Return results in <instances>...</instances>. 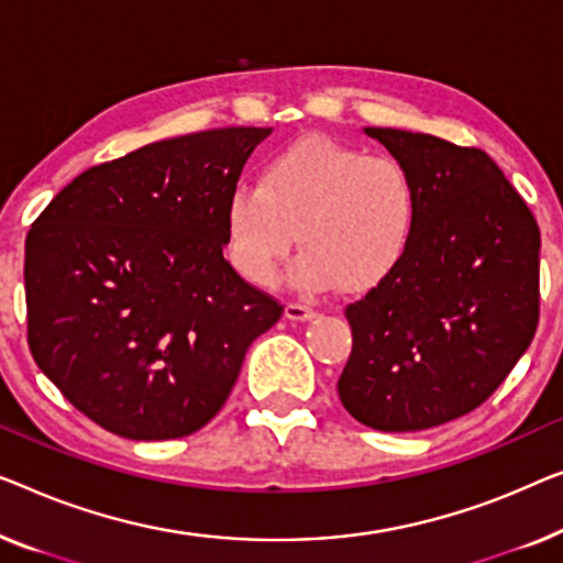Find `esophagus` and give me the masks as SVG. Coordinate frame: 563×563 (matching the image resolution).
I'll use <instances>...</instances> for the list:
<instances>
[{
  "label": "esophagus",
  "mask_w": 563,
  "mask_h": 563,
  "mask_svg": "<svg viewBox=\"0 0 563 563\" xmlns=\"http://www.w3.org/2000/svg\"><path fill=\"white\" fill-rule=\"evenodd\" d=\"M317 312L312 307H305V305H297V301H289L287 307H284V317H287V320H291V322H307V320H312Z\"/></svg>",
  "instance_id": "34e87169"
}]
</instances>
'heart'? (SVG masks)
Listing matches in <instances>:
<instances>
[{"label": "heart", "mask_w": 563, "mask_h": 563, "mask_svg": "<svg viewBox=\"0 0 563 563\" xmlns=\"http://www.w3.org/2000/svg\"><path fill=\"white\" fill-rule=\"evenodd\" d=\"M421 192L401 159L307 136L284 146L223 206L228 262L256 287H272L299 241V289L368 295L394 276L419 231Z\"/></svg>", "instance_id": "obj_1"}]
</instances>
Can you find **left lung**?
<instances>
[{"label":"left lung","mask_w":563,"mask_h":563,"mask_svg":"<svg viewBox=\"0 0 563 563\" xmlns=\"http://www.w3.org/2000/svg\"><path fill=\"white\" fill-rule=\"evenodd\" d=\"M417 177L421 218L401 268L345 317L338 380L347 413L378 431L460 419L508 378L539 324V223L475 146L368 126Z\"/></svg>","instance_id":"8db88e82"}]
</instances>
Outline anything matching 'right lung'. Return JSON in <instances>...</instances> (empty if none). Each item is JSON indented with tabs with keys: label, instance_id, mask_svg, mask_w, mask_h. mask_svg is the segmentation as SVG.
Here are the masks:
<instances>
[{
	"label": "right lung",
	"instance_id": "right-lung-1",
	"mask_svg": "<svg viewBox=\"0 0 563 563\" xmlns=\"http://www.w3.org/2000/svg\"><path fill=\"white\" fill-rule=\"evenodd\" d=\"M272 129L146 144L86 169L24 241L40 371L111 434L159 442L216 417L284 307L223 258V206Z\"/></svg>",
	"mask_w": 563,
	"mask_h": 563
}]
</instances>
